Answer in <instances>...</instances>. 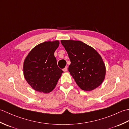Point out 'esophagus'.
<instances>
[{"mask_svg":"<svg viewBox=\"0 0 129 129\" xmlns=\"http://www.w3.org/2000/svg\"><path fill=\"white\" fill-rule=\"evenodd\" d=\"M62 70H63V71H64V72H67V70H68V68H67V67H66L65 68H64V69H63Z\"/></svg>","mask_w":129,"mask_h":129,"instance_id":"34e87169","label":"esophagus"}]
</instances>
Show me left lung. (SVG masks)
<instances>
[{"mask_svg": "<svg viewBox=\"0 0 129 129\" xmlns=\"http://www.w3.org/2000/svg\"><path fill=\"white\" fill-rule=\"evenodd\" d=\"M61 44L69 57L68 70L76 83L84 91H91L105 79V65L96 50L78 40H62Z\"/></svg>", "mask_w": 129, "mask_h": 129, "instance_id": "8db88e82", "label": "left lung"}]
</instances>
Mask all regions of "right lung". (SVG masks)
<instances>
[{"label": "right lung", "mask_w": 129, "mask_h": 129, "mask_svg": "<svg viewBox=\"0 0 129 129\" xmlns=\"http://www.w3.org/2000/svg\"><path fill=\"white\" fill-rule=\"evenodd\" d=\"M59 45L58 40L40 43L29 52L24 60V78L35 91L49 93L56 86L63 73L54 56Z\"/></svg>", "instance_id": "add662e5"}]
</instances>
